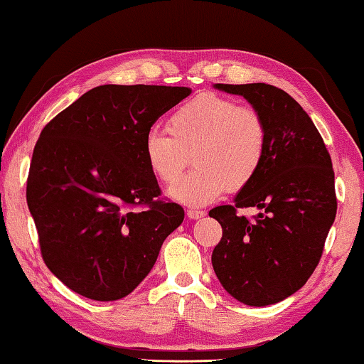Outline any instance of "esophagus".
Masks as SVG:
<instances>
[{
	"instance_id": "esophagus-1",
	"label": "esophagus",
	"mask_w": 364,
	"mask_h": 364,
	"mask_svg": "<svg viewBox=\"0 0 364 364\" xmlns=\"http://www.w3.org/2000/svg\"><path fill=\"white\" fill-rule=\"evenodd\" d=\"M186 215L189 217V219H193V220H198V219H203V217L205 215V213H204V210L189 209V210H186Z\"/></svg>"
}]
</instances>
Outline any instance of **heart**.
Segmentation results:
<instances>
[{"mask_svg":"<svg viewBox=\"0 0 364 364\" xmlns=\"http://www.w3.org/2000/svg\"><path fill=\"white\" fill-rule=\"evenodd\" d=\"M170 135L150 130L142 154L150 171L173 183L188 165L196 170L168 188V196L186 205H208L227 191L248 186L268 151V126L262 112L215 93H200L168 119Z\"/></svg>","mask_w":364,"mask_h":364,"instance_id":"1","label":"heart"}]
</instances>
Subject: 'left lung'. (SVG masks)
Returning <instances> with one entry per match:
<instances>
[{
  "label": "left lung",
  "instance_id": "1",
  "mask_svg": "<svg viewBox=\"0 0 364 364\" xmlns=\"http://www.w3.org/2000/svg\"><path fill=\"white\" fill-rule=\"evenodd\" d=\"M214 88L243 96L262 112L268 151L257 178L237 193L235 204L209 210L222 225L213 267L237 301L269 306L299 291L321 262L337 214L332 159L312 119L286 91L267 83ZM240 207L260 213L250 223L236 215Z\"/></svg>",
  "mask_w": 364,
  "mask_h": 364
}]
</instances>
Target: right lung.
Wrapping results in <instances>:
<instances>
[{
	"instance_id": "obj_1",
	"label": "right lung",
	"mask_w": 364,
	"mask_h": 364,
	"mask_svg": "<svg viewBox=\"0 0 364 364\" xmlns=\"http://www.w3.org/2000/svg\"><path fill=\"white\" fill-rule=\"evenodd\" d=\"M189 93L184 86H96L41 132L27 205L47 268L80 296L106 302L130 294L181 225L184 210L159 199L142 145L156 119Z\"/></svg>"
}]
</instances>
